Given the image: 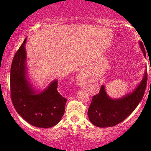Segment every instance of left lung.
I'll return each mask as SVG.
<instances>
[{"label":"left lung","instance_id":"obj_1","mask_svg":"<svg viewBox=\"0 0 151 151\" xmlns=\"http://www.w3.org/2000/svg\"><path fill=\"white\" fill-rule=\"evenodd\" d=\"M139 45L145 57V48L141 41ZM146 71L141 83L132 92L121 98L115 99L110 98L106 93L104 85H102L99 93L93 96L88 109L87 114L91 124L97 127L106 128L116 126L125 120L135 110L143 97L147 84Z\"/></svg>","mask_w":151,"mask_h":151}]
</instances>
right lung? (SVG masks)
<instances>
[{"mask_svg": "<svg viewBox=\"0 0 151 151\" xmlns=\"http://www.w3.org/2000/svg\"><path fill=\"white\" fill-rule=\"evenodd\" d=\"M25 38L15 53L10 68V95L19 115L31 125L51 128L57 125L65 114L67 99L58 91V80L40 92L27 79Z\"/></svg>", "mask_w": 151, "mask_h": 151, "instance_id": "1", "label": "right lung"}]
</instances>
